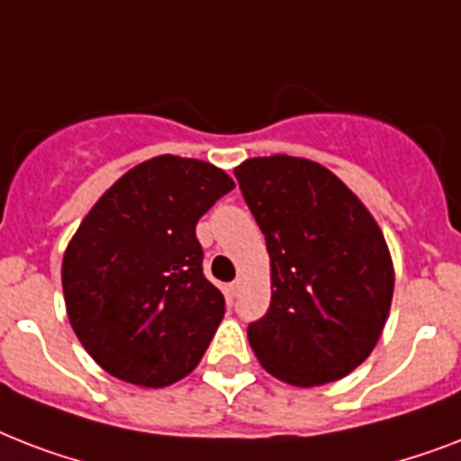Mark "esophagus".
<instances>
[{
  "label": "esophagus",
  "instance_id": "esophagus-1",
  "mask_svg": "<svg viewBox=\"0 0 461 461\" xmlns=\"http://www.w3.org/2000/svg\"><path fill=\"white\" fill-rule=\"evenodd\" d=\"M241 289H244V280H241V277H237V280L230 285V294L239 296V294H241Z\"/></svg>",
  "mask_w": 461,
  "mask_h": 461
}]
</instances>
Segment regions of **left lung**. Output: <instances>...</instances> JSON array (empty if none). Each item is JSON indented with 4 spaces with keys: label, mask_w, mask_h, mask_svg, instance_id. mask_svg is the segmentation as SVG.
Listing matches in <instances>:
<instances>
[{
    "label": "left lung",
    "mask_w": 461,
    "mask_h": 461,
    "mask_svg": "<svg viewBox=\"0 0 461 461\" xmlns=\"http://www.w3.org/2000/svg\"><path fill=\"white\" fill-rule=\"evenodd\" d=\"M270 253V308L249 342L270 375L315 387L349 375L378 344L394 289L390 249L357 194L306 158L234 169Z\"/></svg>",
    "instance_id": "obj_1"
}]
</instances>
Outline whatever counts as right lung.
<instances>
[{
	"label": "right lung",
	"mask_w": 461,
	"mask_h": 461,
	"mask_svg": "<svg viewBox=\"0 0 461 461\" xmlns=\"http://www.w3.org/2000/svg\"><path fill=\"white\" fill-rule=\"evenodd\" d=\"M234 181L203 159L159 155L112 184L61 260L67 315L114 378L167 387L194 371L224 318L195 224Z\"/></svg>",
	"instance_id": "obj_1"
}]
</instances>
